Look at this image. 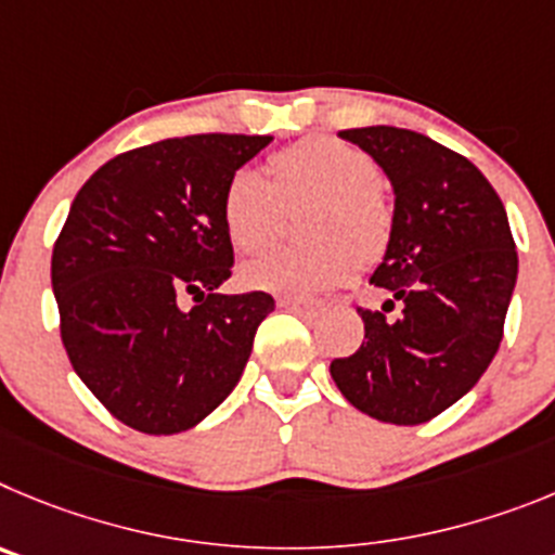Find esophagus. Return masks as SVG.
Returning <instances> with one entry per match:
<instances>
[{"mask_svg": "<svg viewBox=\"0 0 555 555\" xmlns=\"http://www.w3.org/2000/svg\"><path fill=\"white\" fill-rule=\"evenodd\" d=\"M279 304H282L284 309H289V312H298V314L318 312V309L323 307L321 301H309V298H279Z\"/></svg>", "mask_w": 555, "mask_h": 555, "instance_id": "esophagus-1", "label": "esophagus"}]
</instances>
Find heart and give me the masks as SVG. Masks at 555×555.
<instances>
[{"mask_svg": "<svg viewBox=\"0 0 555 555\" xmlns=\"http://www.w3.org/2000/svg\"><path fill=\"white\" fill-rule=\"evenodd\" d=\"M271 179L254 168L229 177L221 223L234 248L254 254L271 246L282 223V204L312 196L301 232L309 241L273 248L243 268L246 287L276 296H314L346 276L357 259L382 254L389 237L387 198L378 168L362 149L337 138H309L271 159Z\"/></svg>", "mask_w": 555, "mask_h": 555, "instance_id": "1", "label": "heart"}]
</instances>
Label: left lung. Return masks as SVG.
<instances>
[{"instance_id": "obj_1", "label": "left lung", "mask_w": 555, "mask_h": 555, "mask_svg": "<svg viewBox=\"0 0 555 555\" xmlns=\"http://www.w3.org/2000/svg\"><path fill=\"white\" fill-rule=\"evenodd\" d=\"M339 138L371 154L392 184V227L371 284L384 311L359 309L364 343L332 362L351 406L417 426L464 398L495 359L517 284V251L495 188L470 159L412 129L359 127Z\"/></svg>"}]
</instances>
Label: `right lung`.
Masks as SVG:
<instances>
[{"mask_svg":"<svg viewBox=\"0 0 555 555\" xmlns=\"http://www.w3.org/2000/svg\"><path fill=\"white\" fill-rule=\"evenodd\" d=\"M271 134H188L118 154L74 198L52 251L60 334L85 387L143 434H179L241 382L268 293L223 296L229 177ZM194 298V307L186 301Z\"/></svg>","mask_w":555,"mask_h":555,"instance_id":"obj_1","label":"right lung"}]
</instances>
